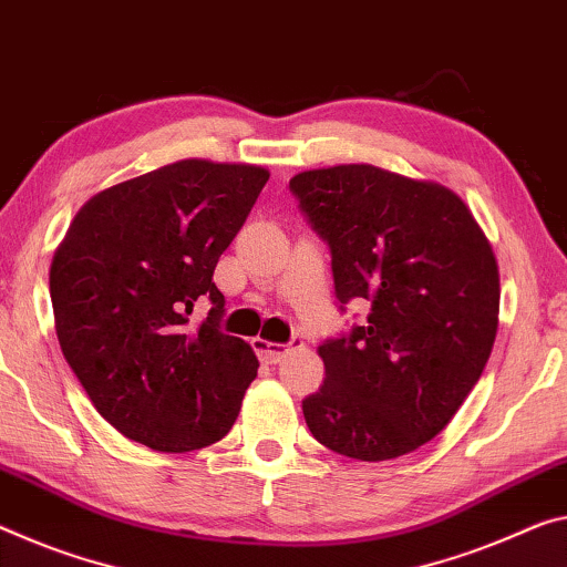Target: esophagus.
<instances>
[{"mask_svg": "<svg viewBox=\"0 0 567 567\" xmlns=\"http://www.w3.org/2000/svg\"><path fill=\"white\" fill-rule=\"evenodd\" d=\"M251 346H255L257 355L262 358V363H269V365H272V363H280V361H282L287 350H292V348H302V338L295 336L287 346L269 343V340H265V338H255V340H251Z\"/></svg>", "mask_w": 567, "mask_h": 567, "instance_id": "esophagus-1", "label": "esophagus"}]
</instances>
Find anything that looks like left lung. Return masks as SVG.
<instances>
[{
    "label": "left lung",
    "mask_w": 567,
    "mask_h": 567,
    "mask_svg": "<svg viewBox=\"0 0 567 567\" xmlns=\"http://www.w3.org/2000/svg\"><path fill=\"white\" fill-rule=\"evenodd\" d=\"M290 192L330 249L340 310L371 305L320 346L326 381L302 401L305 424L350 460H396L452 421L489 361L492 247L454 192L371 164L302 171Z\"/></svg>",
    "instance_id": "obj_1"
}]
</instances>
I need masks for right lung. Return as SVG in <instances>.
Listing matches in <instances>:
<instances>
[{
  "label": "right lung",
  "instance_id": "obj_1",
  "mask_svg": "<svg viewBox=\"0 0 567 567\" xmlns=\"http://www.w3.org/2000/svg\"><path fill=\"white\" fill-rule=\"evenodd\" d=\"M269 174L186 158L95 194L50 267L62 355L97 413L156 452L229 434L259 361L221 330L214 267ZM209 299L199 329L193 305Z\"/></svg>",
  "mask_w": 567,
  "mask_h": 567
}]
</instances>
